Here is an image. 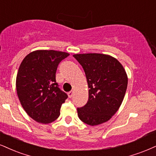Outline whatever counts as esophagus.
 Segmentation results:
<instances>
[{
	"mask_svg": "<svg viewBox=\"0 0 156 156\" xmlns=\"http://www.w3.org/2000/svg\"><path fill=\"white\" fill-rule=\"evenodd\" d=\"M73 95H74V92H73V91L69 92V93H68V95H69V98H72V96H73Z\"/></svg>",
	"mask_w": 156,
	"mask_h": 156,
	"instance_id": "esophagus-1",
	"label": "esophagus"
}]
</instances>
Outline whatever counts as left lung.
Returning a JSON list of instances; mask_svg holds the SVG:
<instances>
[{"instance_id":"8db88e82","label":"left lung","mask_w":156,"mask_h":156,"mask_svg":"<svg viewBox=\"0 0 156 156\" xmlns=\"http://www.w3.org/2000/svg\"><path fill=\"white\" fill-rule=\"evenodd\" d=\"M83 68L89 87V98L78 108L82 122L96 126L108 122L117 112L124 100L128 77L119 61L102 53L73 55Z\"/></svg>"}]
</instances>
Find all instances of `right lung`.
<instances>
[{"instance_id":"right-lung-1","label":"right lung","mask_w":156,"mask_h":156,"mask_svg":"<svg viewBox=\"0 0 156 156\" xmlns=\"http://www.w3.org/2000/svg\"><path fill=\"white\" fill-rule=\"evenodd\" d=\"M66 52L37 50L26 55L17 72L16 87L21 105L38 123L48 124L60 115L67 95L55 81L58 65L69 56Z\"/></svg>"}]
</instances>
